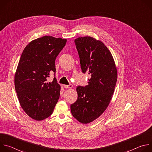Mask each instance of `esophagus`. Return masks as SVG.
Instances as JSON below:
<instances>
[{
  "instance_id": "esophagus-1",
  "label": "esophagus",
  "mask_w": 152,
  "mask_h": 152,
  "mask_svg": "<svg viewBox=\"0 0 152 152\" xmlns=\"http://www.w3.org/2000/svg\"><path fill=\"white\" fill-rule=\"evenodd\" d=\"M64 87L66 88H73V85L72 84H70V85H64Z\"/></svg>"
}]
</instances>
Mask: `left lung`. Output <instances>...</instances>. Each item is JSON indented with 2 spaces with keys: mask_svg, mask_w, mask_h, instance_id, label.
I'll list each match as a JSON object with an SVG mask.
<instances>
[{
  "mask_svg": "<svg viewBox=\"0 0 152 152\" xmlns=\"http://www.w3.org/2000/svg\"><path fill=\"white\" fill-rule=\"evenodd\" d=\"M82 71L90 75L88 85L78 86L77 100L70 106L73 116L80 123H90L106 110L117 80L113 56L100 40L86 36L75 39Z\"/></svg>",
  "mask_w": 152,
  "mask_h": 152,
  "instance_id": "8db88e82",
  "label": "left lung"
}]
</instances>
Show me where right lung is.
<instances>
[{
	"label": "right lung",
	"mask_w": 152,
	"mask_h": 152,
	"mask_svg": "<svg viewBox=\"0 0 152 152\" xmlns=\"http://www.w3.org/2000/svg\"><path fill=\"white\" fill-rule=\"evenodd\" d=\"M67 42L66 39L43 36L31 41L24 49L14 76L15 89L21 108L36 121L52 114L60 96L61 86L54 77L55 59Z\"/></svg>",
	"instance_id": "add662e5"
}]
</instances>
